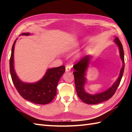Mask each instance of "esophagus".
I'll return each instance as SVG.
<instances>
[{
	"label": "esophagus",
	"mask_w": 132,
	"mask_h": 132,
	"mask_svg": "<svg viewBox=\"0 0 132 132\" xmlns=\"http://www.w3.org/2000/svg\"><path fill=\"white\" fill-rule=\"evenodd\" d=\"M71 66L70 65V64H68V65L66 66V71H70L71 70Z\"/></svg>",
	"instance_id": "1"
}]
</instances>
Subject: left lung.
Returning a JSON list of instances; mask_svg holds the SVG:
<instances>
[{"mask_svg": "<svg viewBox=\"0 0 132 132\" xmlns=\"http://www.w3.org/2000/svg\"><path fill=\"white\" fill-rule=\"evenodd\" d=\"M114 42L119 46L120 57H121L123 65L121 70H120L118 79L107 90L103 92L102 93L96 94L95 95H90L87 94L85 91L84 86H85L86 82L85 72L87 69L89 61H90V55L85 56V57L82 58L78 62L73 66V68L75 70L73 74L77 93L78 96L84 103L88 104H96L109 100L115 93L117 87L120 85L124 70V53L122 44L119 40V38L116 37L114 40Z\"/></svg>", "mask_w": 132, "mask_h": 132, "instance_id": "8db88e82", "label": "left lung"}]
</instances>
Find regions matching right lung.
<instances>
[{"label": "right lung", "mask_w": 132, "mask_h": 132, "mask_svg": "<svg viewBox=\"0 0 132 132\" xmlns=\"http://www.w3.org/2000/svg\"><path fill=\"white\" fill-rule=\"evenodd\" d=\"M21 35L29 36L30 33H23ZM16 40L12 45L10 60V74L14 86L19 94L26 100L38 104L50 103L57 94L58 83L65 71V67L62 65L47 69L44 77L37 82L28 83L22 82L17 76L13 67V53Z\"/></svg>", "instance_id": "1"}]
</instances>
